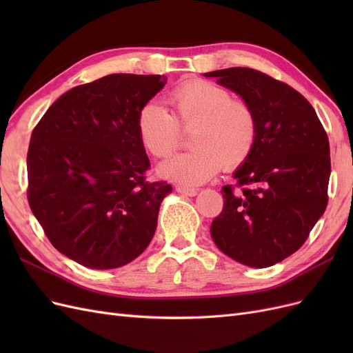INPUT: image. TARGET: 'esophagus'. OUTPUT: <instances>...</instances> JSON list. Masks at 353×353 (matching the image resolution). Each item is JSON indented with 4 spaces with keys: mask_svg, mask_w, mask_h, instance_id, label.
<instances>
[{
    "mask_svg": "<svg viewBox=\"0 0 353 353\" xmlns=\"http://www.w3.org/2000/svg\"><path fill=\"white\" fill-rule=\"evenodd\" d=\"M176 191H179L181 194H185L190 197H194L197 194V190L196 188H191L187 185H176Z\"/></svg>",
    "mask_w": 353,
    "mask_h": 353,
    "instance_id": "obj_1",
    "label": "esophagus"
}]
</instances>
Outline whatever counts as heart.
Returning a JSON list of instances; mask_svg holds the SVG:
<instances>
[{
  "label": "heart",
  "mask_w": 353,
  "mask_h": 353,
  "mask_svg": "<svg viewBox=\"0 0 353 353\" xmlns=\"http://www.w3.org/2000/svg\"><path fill=\"white\" fill-rule=\"evenodd\" d=\"M169 113L156 103L143 105L137 134L144 150L166 159L181 143V131H191L193 150L159 166V174L183 184H203L221 168L237 169L250 157L258 140V116L252 104L216 83L185 81L168 95Z\"/></svg>",
  "instance_id": "heart-1"
}]
</instances>
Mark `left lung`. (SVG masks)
<instances>
[{
	"label": "left lung",
	"mask_w": 353,
	"mask_h": 353,
	"mask_svg": "<svg viewBox=\"0 0 353 353\" xmlns=\"http://www.w3.org/2000/svg\"><path fill=\"white\" fill-rule=\"evenodd\" d=\"M240 94L258 116L250 157L223 185V209L210 236L230 258L266 268L302 248L328 203L330 144L303 95L259 70L230 68L205 73Z\"/></svg>",
	"instance_id": "obj_1"
}]
</instances>
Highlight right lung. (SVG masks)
<instances>
[{"instance_id":"right-lung-1","label":"right lung","mask_w":353,"mask_h":353,"mask_svg":"<svg viewBox=\"0 0 353 353\" xmlns=\"http://www.w3.org/2000/svg\"><path fill=\"white\" fill-rule=\"evenodd\" d=\"M160 74L113 73L65 92L28 150V201L54 248L87 268H119L152 241L166 181L150 183L137 117Z\"/></svg>"}]
</instances>
